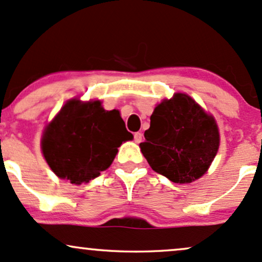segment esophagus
Segmentation results:
<instances>
[{"label":"esophagus","mask_w":262,"mask_h":262,"mask_svg":"<svg viewBox=\"0 0 262 262\" xmlns=\"http://www.w3.org/2000/svg\"><path fill=\"white\" fill-rule=\"evenodd\" d=\"M142 134H141V132H135L134 134V138H135V141H136L137 143H140L141 141H142Z\"/></svg>","instance_id":"esophagus-1"}]
</instances>
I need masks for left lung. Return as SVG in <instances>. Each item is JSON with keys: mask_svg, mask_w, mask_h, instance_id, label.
<instances>
[{"mask_svg": "<svg viewBox=\"0 0 262 262\" xmlns=\"http://www.w3.org/2000/svg\"><path fill=\"white\" fill-rule=\"evenodd\" d=\"M144 138L140 148L150 168L177 184L201 178L220 147L214 119L183 93L156 107Z\"/></svg>", "mask_w": 262, "mask_h": 262, "instance_id": "left-lung-1", "label": "left lung"}]
</instances>
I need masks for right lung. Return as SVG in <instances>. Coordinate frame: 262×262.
Wrapping results in <instances>:
<instances>
[{"mask_svg":"<svg viewBox=\"0 0 262 262\" xmlns=\"http://www.w3.org/2000/svg\"><path fill=\"white\" fill-rule=\"evenodd\" d=\"M132 137L118 110L106 112L99 100L73 99L46 127L41 149L58 178L79 185L109 168L118 147Z\"/></svg>","mask_w":262,"mask_h":262,"instance_id":"add662e5","label":"right lung"}]
</instances>
